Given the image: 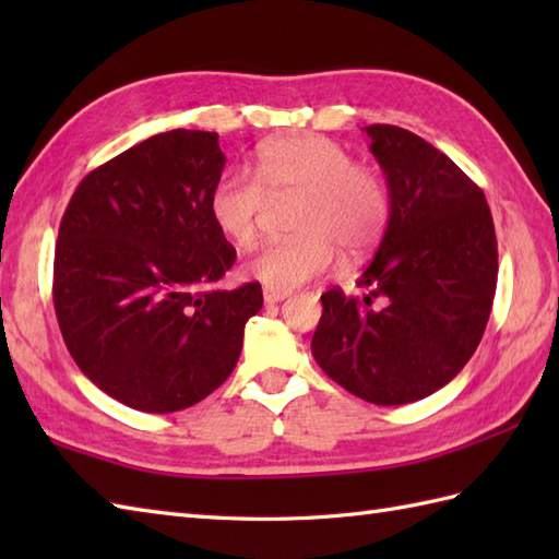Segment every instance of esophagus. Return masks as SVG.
Listing matches in <instances>:
<instances>
[{"mask_svg":"<svg viewBox=\"0 0 559 559\" xmlns=\"http://www.w3.org/2000/svg\"><path fill=\"white\" fill-rule=\"evenodd\" d=\"M288 293L286 290H273V288H264V302L266 305H276L281 300H286Z\"/></svg>","mask_w":559,"mask_h":559,"instance_id":"esophagus-1","label":"esophagus"}]
</instances>
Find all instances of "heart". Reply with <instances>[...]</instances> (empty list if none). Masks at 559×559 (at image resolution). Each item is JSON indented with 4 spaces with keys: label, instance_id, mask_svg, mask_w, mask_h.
Segmentation results:
<instances>
[{
    "label": "heart",
    "instance_id": "b5f03b06",
    "mask_svg": "<svg viewBox=\"0 0 559 559\" xmlns=\"http://www.w3.org/2000/svg\"><path fill=\"white\" fill-rule=\"evenodd\" d=\"M273 206H295L290 242L261 247L242 264L247 278L293 290L346 259H362L389 223L384 177L353 163L336 141L319 134L273 139L257 153V177L225 173L209 199L211 218L230 242H254Z\"/></svg>",
    "mask_w": 559,
    "mask_h": 559
}]
</instances>
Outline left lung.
Here are the masks:
<instances>
[{
	"label": "left lung",
	"mask_w": 559,
	"mask_h": 559,
	"mask_svg": "<svg viewBox=\"0 0 559 559\" xmlns=\"http://www.w3.org/2000/svg\"><path fill=\"white\" fill-rule=\"evenodd\" d=\"M389 185V223L362 271V298L322 295L319 367L350 394L403 406L435 394L471 360L490 319L497 237L483 189L418 134L365 127Z\"/></svg>",
	"instance_id": "obj_1"
}]
</instances>
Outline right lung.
Segmentation results:
<instances>
[{"label":"right lung","mask_w":559,"mask_h":559,"mask_svg":"<svg viewBox=\"0 0 559 559\" xmlns=\"http://www.w3.org/2000/svg\"><path fill=\"white\" fill-rule=\"evenodd\" d=\"M216 132L173 129L83 177L59 223L52 300L71 358L115 401L175 413L235 370L259 283L218 290L235 247L209 199Z\"/></svg>","instance_id":"1"}]
</instances>
